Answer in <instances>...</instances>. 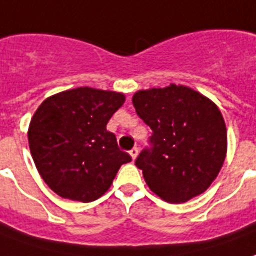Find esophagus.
Returning <instances> with one entry per match:
<instances>
[{
    "mask_svg": "<svg viewBox=\"0 0 256 256\" xmlns=\"http://www.w3.org/2000/svg\"><path fill=\"white\" fill-rule=\"evenodd\" d=\"M130 156H132V158H136V157H137V154H138V148H133V149H132V150H130Z\"/></svg>",
    "mask_w": 256,
    "mask_h": 256,
    "instance_id": "esophagus-1",
    "label": "esophagus"
}]
</instances>
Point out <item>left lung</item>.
Here are the masks:
<instances>
[{
    "instance_id": "obj_1",
    "label": "left lung",
    "mask_w": 256,
    "mask_h": 256,
    "mask_svg": "<svg viewBox=\"0 0 256 256\" xmlns=\"http://www.w3.org/2000/svg\"><path fill=\"white\" fill-rule=\"evenodd\" d=\"M136 112L152 128L136 166L149 188L171 204L200 196L214 180L226 153V128L213 102L183 85L138 90Z\"/></svg>"
}]
</instances>
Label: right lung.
I'll use <instances>...</instances> for the list:
<instances>
[{
	"instance_id": "add662e5",
	"label": "right lung",
	"mask_w": 256,
	"mask_h": 256,
	"mask_svg": "<svg viewBox=\"0 0 256 256\" xmlns=\"http://www.w3.org/2000/svg\"><path fill=\"white\" fill-rule=\"evenodd\" d=\"M124 102L118 92L81 86L46 99L30 123L28 142L47 186L68 200L92 202L132 157L107 123Z\"/></svg>"
}]
</instances>
